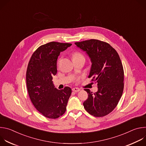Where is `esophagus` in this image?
Here are the masks:
<instances>
[{
  "label": "esophagus",
  "mask_w": 146,
  "mask_h": 146,
  "mask_svg": "<svg viewBox=\"0 0 146 146\" xmlns=\"http://www.w3.org/2000/svg\"><path fill=\"white\" fill-rule=\"evenodd\" d=\"M72 91L75 92H77L80 91V90L79 88H72Z\"/></svg>",
  "instance_id": "obj_1"
}]
</instances>
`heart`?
<instances>
[{"label": "heart", "instance_id": "obj_1", "mask_svg": "<svg viewBox=\"0 0 146 146\" xmlns=\"http://www.w3.org/2000/svg\"><path fill=\"white\" fill-rule=\"evenodd\" d=\"M81 56H83V55L81 54H80V52H74L73 54V58H77V57H81Z\"/></svg>", "mask_w": 146, "mask_h": 146}]
</instances>
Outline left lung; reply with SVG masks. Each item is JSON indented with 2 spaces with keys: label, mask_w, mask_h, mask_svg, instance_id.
<instances>
[{
  "label": "left lung",
  "mask_w": 146,
  "mask_h": 146,
  "mask_svg": "<svg viewBox=\"0 0 146 146\" xmlns=\"http://www.w3.org/2000/svg\"><path fill=\"white\" fill-rule=\"evenodd\" d=\"M86 51L92 63L88 77L98 83V90L92 93L89 89L88 99L83 103L86 111L96 117L105 116L117 106L123 90L124 73L118 54L109 43L96 39L76 42Z\"/></svg>",
  "instance_id": "1"
}]
</instances>
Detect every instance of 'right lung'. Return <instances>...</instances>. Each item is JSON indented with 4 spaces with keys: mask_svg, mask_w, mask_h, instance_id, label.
Returning <instances> with one entry per match:
<instances>
[{
    "mask_svg": "<svg viewBox=\"0 0 146 146\" xmlns=\"http://www.w3.org/2000/svg\"><path fill=\"white\" fill-rule=\"evenodd\" d=\"M70 46L55 41L41 46L33 52L28 65L26 80L29 98L35 108L48 118H57L65 113L72 94L69 87L56 89L52 81L57 73L60 52Z\"/></svg>",
    "mask_w": 146,
    "mask_h": 146,
    "instance_id": "obj_1",
    "label": "right lung"
}]
</instances>
